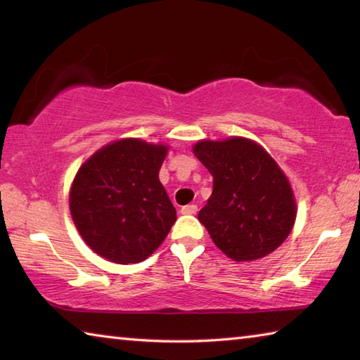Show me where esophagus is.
I'll return each instance as SVG.
<instances>
[{
	"instance_id": "obj_1",
	"label": "esophagus",
	"mask_w": 360,
	"mask_h": 360,
	"mask_svg": "<svg viewBox=\"0 0 360 360\" xmlns=\"http://www.w3.org/2000/svg\"><path fill=\"white\" fill-rule=\"evenodd\" d=\"M198 211V206L197 205H186L181 208L182 214H195V212Z\"/></svg>"
}]
</instances>
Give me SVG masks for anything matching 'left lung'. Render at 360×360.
Wrapping results in <instances>:
<instances>
[{"mask_svg":"<svg viewBox=\"0 0 360 360\" xmlns=\"http://www.w3.org/2000/svg\"><path fill=\"white\" fill-rule=\"evenodd\" d=\"M193 154L212 174V193L198 212L214 245L236 262L265 257L288 238L295 200L278 163L246 138L198 141Z\"/></svg>","mask_w":360,"mask_h":360,"instance_id":"1","label":"left lung"}]
</instances>
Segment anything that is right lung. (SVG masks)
I'll return each mask as SVG.
<instances>
[{"mask_svg":"<svg viewBox=\"0 0 360 360\" xmlns=\"http://www.w3.org/2000/svg\"><path fill=\"white\" fill-rule=\"evenodd\" d=\"M167 146L119 139L79 168L70 210L90 249L115 264H138L167 238L176 221L158 172Z\"/></svg>","mask_w":360,"mask_h":360,"instance_id":"add662e5","label":"right lung"}]
</instances>
